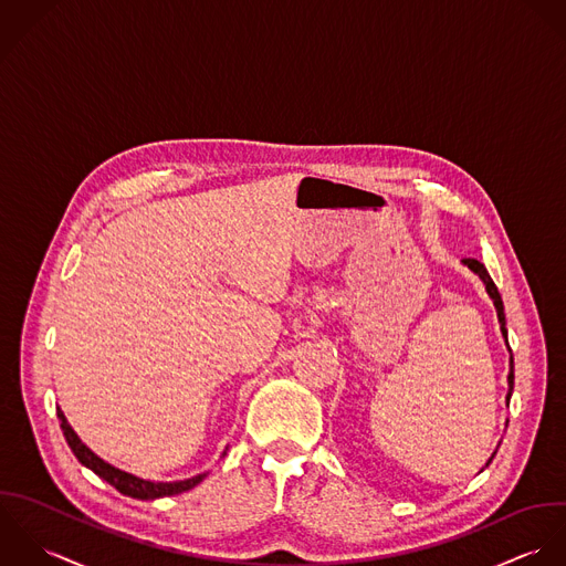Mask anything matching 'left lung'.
<instances>
[{
  "instance_id": "8db88e82",
  "label": "left lung",
  "mask_w": 566,
  "mask_h": 566,
  "mask_svg": "<svg viewBox=\"0 0 566 566\" xmlns=\"http://www.w3.org/2000/svg\"><path fill=\"white\" fill-rule=\"evenodd\" d=\"M472 273H476L479 277H481V282L485 284V291H488V295H490V300L494 302V308H496V317H499V324H501V333H503V337L507 340V328H505V313H503V300H501V295H499V289H496V284L492 282V277H490V273H488V269L479 262V260H474V258H463L461 260ZM507 385H510V391H507V400L512 398V391H514V358H512V349H510V374H507ZM494 459V454L488 459V463ZM485 463V465H488Z\"/></svg>"
}]
</instances>
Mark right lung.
<instances>
[{
    "label": "right lung",
    "instance_id": "obj_1",
    "mask_svg": "<svg viewBox=\"0 0 566 566\" xmlns=\"http://www.w3.org/2000/svg\"><path fill=\"white\" fill-rule=\"evenodd\" d=\"M56 416L61 420V429H63V436L70 444L72 452L76 454V459L87 465L90 470H94L101 479H105L107 483H112L117 492L126 494V496H133V499H139V501H153V499H161V496H172V494H181V492H188L192 490L195 485H199L208 472H201L192 479H184V481H146V479H139L130 472H124L119 468H115L112 463H107L105 459H101L96 452L92 449H87L81 438L74 433V429L67 424V418L65 413L56 407ZM226 454V452H223Z\"/></svg>",
    "mask_w": 566,
    "mask_h": 566
}]
</instances>
